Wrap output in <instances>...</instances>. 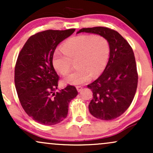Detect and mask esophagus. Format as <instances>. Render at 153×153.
Here are the masks:
<instances>
[{"mask_svg": "<svg viewBox=\"0 0 153 153\" xmlns=\"http://www.w3.org/2000/svg\"><path fill=\"white\" fill-rule=\"evenodd\" d=\"M82 88H83L82 86H80V85H79V86H76V89L78 92H80V91H82Z\"/></svg>", "mask_w": 153, "mask_h": 153, "instance_id": "34e87169", "label": "esophagus"}]
</instances>
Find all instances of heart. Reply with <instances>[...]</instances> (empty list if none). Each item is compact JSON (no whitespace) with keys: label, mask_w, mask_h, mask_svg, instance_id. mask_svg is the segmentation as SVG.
<instances>
[{"label":"heart","mask_w":153,"mask_h":153,"mask_svg":"<svg viewBox=\"0 0 153 153\" xmlns=\"http://www.w3.org/2000/svg\"><path fill=\"white\" fill-rule=\"evenodd\" d=\"M110 55V44L101 35L82 34L73 36L63 44L61 52L52 58L56 71L62 75L70 73L72 62L76 60L78 69L64 79L65 84L79 85L98 76L106 68Z\"/></svg>","instance_id":"b5f03b06"}]
</instances>
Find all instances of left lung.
<instances>
[{
  "mask_svg": "<svg viewBox=\"0 0 153 153\" xmlns=\"http://www.w3.org/2000/svg\"><path fill=\"white\" fill-rule=\"evenodd\" d=\"M105 36L110 44V55L103 73L87 86L93 92L90 113L101 120H113L127 111L134 99L138 74L134 52L117 31L103 26L83 28L78 32Z\"/></svg>",
  "mask_w": 153,
  "mask_h": 153,
  "instance_id": "obj_1",
  "label": "left lung"
}]
</instances>
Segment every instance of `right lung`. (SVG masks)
I'll list each match as a JSON object with an SVG mask.
<instances>
[{
	"label": "right lung",
	"mask_w": 153,
	"mask_h": 153,
	"mask_svg": "<svg viewBox=\"0 0 153 153\" xmlns=\"http://www.w3.org/2000/svg\"><path fill=\"white\" fill-rule=\"evenodd\" d=\"M75 30L50 29L32 35L16 62L15 86L21 105L29 117L44 125L64 120L70 102L78 94L71 85L55 93L59 76L52 65L56 47Z\"/></svg>",
	"instance_id": "right-lung-1"
}]
</instances>
